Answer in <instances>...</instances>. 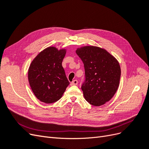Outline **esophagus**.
<instances>
[{
	"instance_id": "obj_1",
	"label": "esophagus",
	"mask_w": 149,
	"mask_h": 149,
	"mask_svg": "<svg viewBox=\"0 0 149 149\" xmlns=\"http://www.w3.org/2000/svg\"><path fill=\"white\" fill-rule=\"evenodd\" d=\"M78 81L76 80V79H74V80H73V81H72V82L70 83V85H71V86H73V85H77V84H78Z\"/></svg>"
}]
</instances>
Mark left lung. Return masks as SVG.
Returning <instances> with one entry per match:
<instances>
[{
    "mask_svg": "<svg viewBox=\"0 0 149 149\" xmlns=\"http://www.w3.org/2000/svg\"><path fill=\"white\" fill-rule=\"evenodd\" d=\"M85 70L86 81L81 89L89 104L100 106L109 101L118 90L120 78L118 61L105 49L84 46L76 49Z\"/></svg>",
    "mask_w": 149,
    "mask_h": 149,
    "instance_id": "obj_1",
    "label": "left lung"
}]
</instances>
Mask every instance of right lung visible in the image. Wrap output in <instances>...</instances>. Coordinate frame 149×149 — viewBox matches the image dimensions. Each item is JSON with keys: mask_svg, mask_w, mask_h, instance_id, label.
<instances>
[{"mask_svg": "<svg viewBox=\"0 0 149 149\" xmlns=\"http://www.w3.org/2000/svg\"><path fill=\"white\" fill-rule=\"evenodd\" d=\"M66 53L65 48L49 47L40 52L30 65L29 84L36 97L42 102L59 100L70 84L62 66Z\"/></svg>", "mask_w": 149, "mask_h": 149, "instance_id": "right-lung-1", "label": "right lung"}]
</instances>
